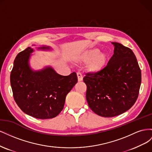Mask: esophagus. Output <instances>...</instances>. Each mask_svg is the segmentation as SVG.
<instances>
[{
    "instance_id": "esophagus-1",
    "label": "esophagus",
    "mask_w": 152,
    "mask_h": 152,
    "mask_svg": "<svg viewBox=\"0 0 152 152\" xmlns=\"http://www.w3.org/2000/svg\"><path fill=\"white\" fill-rule=\"evenodd\" d=\"M77 78H78V81L79 82L82 81V79H83V77H82V75L80 72H78L77 73Z\"/></svg>"
}]
</instances>
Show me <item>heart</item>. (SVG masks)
Segmentation results:
<instances>
[{
  "instance_id": "b5f03b06",
  "label": "heart",
  "mask_w": 152,
  "mask_h": 152,
  "mask_svg": "<svg viewBox=\"0 0 152 152\" xmlns=\"http://www.w3.org/2000/svg\"><path fill=\"white\" fill-rule=\"evenodd\" d=\"M108 61L107 54L100 52L99 49L94 48L86 50L76 58V62L86 63V70L91 73H98L105 67Z\"/></svg>"
}]
</instances>
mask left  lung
<instances>
[{
  "label": "left lung",
  "instance_id": "left-lung-1",
  "mask_svg": "<svg viewBox=\"0 0 152 152\" xmlns=\"http://www.w3.org/2000/svg\"><path fill=\"white\" fill-rule=\"evenodd\" d=\"M113 55L102 71L87 73L86 99L99 116L113 117L129 110L138 97L141 72L132 50L117 42Z\"/></svg>",
  "mask_w": 152,
  "mask_h": 152
}]
</instances>
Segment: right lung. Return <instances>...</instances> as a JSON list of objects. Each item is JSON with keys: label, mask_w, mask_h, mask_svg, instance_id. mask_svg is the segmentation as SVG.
Masks as SVG:
<instances>
[{"label": "right lung", "mask_w": 152, "mask_h": 152, "mask_svg": "<svg viewBox=\"0 0 152 152\" xmlns=\"http://www.w3.org/2000/svg\"><path fill=\"white\" fill-rule=\"evenodd\" d=\"M32 52L33 49L27 48L18 54L14 61L10 75L13 97L20 108L28 115L52 118L63 109L66 96L78 81L77 74L73 72L63 76L50 67L33 72L28 65Z\"/></svg>", "instance_id": "obj_1"}]
</instances>
